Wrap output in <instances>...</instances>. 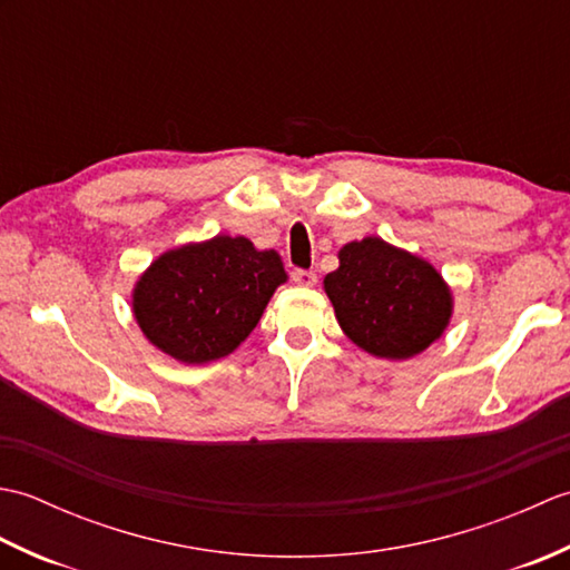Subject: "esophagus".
Listing matches in <instances>:
<instances>
[{"label": "esophagus", "instance_id": "1", "mask_svg": "<svg viewBox=\"0 0 570 570\" xmlns=\"http://www.w3.org/2000/svg\"><path fill=\"white\" fill-rule=\"evenodd\" d=\"M292 278L298 286H316V282H318V276L313 272H306V269H294Z\"/></svg>", "mask_w": 570, "mask_h": 570}]
</instances>
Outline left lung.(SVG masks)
Here are the masks:
<instances>
[{"label": "left lung", "mask_w": 570, "mask_h": 570, "mask_svg": "<svg viewBox=\"0 0 570 570\" xmlns=\"http://www.w3.org/2000/svg\"><path fill=\"white\" fill-rule=\"evenodd\" d=\"M323 278L343 333L374 357L409 360L439 341L453 296L433 266L382 237L347 242Z\"/></svg>", "instance_id": "1"}]
</instances>
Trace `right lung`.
Returning <instances> with one entry per match:
<instances>
[{
  "label": "right lung",
  "instance_id": "obj_1",
  "mask_svg": "<svg viewBox=\"0 0 570 570\" xmlns=\"http://www.w3.org/2000/svg\"><path fill=\"white\" fill-rule=\"evenodd\" d=\"M284 282L274 249L217 235L154 259L139 276L131 308L151 345L186 365H203L233 353L257 328Z\"/></svg>",
  "mask_w": 570,
  "mask_h": 570
}]
</instances>
